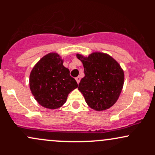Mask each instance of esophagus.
I'll return each mask as SVG.
<instances>
[{"label":"esophagus","instance_id":"34e87169","mask_svg":"<svg viewBox=\"0 0 155 155\" xmlns=\"http://www.w3.org/2000/svg\"><path fill=\"white\" fill-rule=\"evenodd\" d=\"M76 81H77V83L79 84L80 82V80H81V77H80V76H77V77L76 78Z\"/></svg>","mask_w":155,"mask_h":155}]
</instances>
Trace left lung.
<instances>
[{"instance_id":"left-lung-1","label":"left lung","mask_w":155,"mask_h":155,"mask_svg":"<svg viewBox=\"0 0 155 155\" xmlns=\"http://www.w3.org/2000/svg\"><path fill=\"white\" fill-rule=\"evenodd\" d=\"M76 57L83 63L85 75L78 89L87 104L95 111L111 107L124 84V71L120 64L106 53L93 52L88 57L76 54Z\"/></svg>"}]
</instances>
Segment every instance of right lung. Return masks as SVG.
<instances>
[{
    "mask_svg": "<svg viewBox=\"0 0 155 155\" xmlns=\"http://www.w3.org/2000/svg\"><path fill=\"white\" fill-rule=\"evenodd\" d=\"M29 84L35 99L41 106L49 109L61 107L68 94L78 84L63 65L58 53H49L35 65L30 74Z\"/></svg>",
    "mask_w": 155,
    "mask_h": 155,
    "instance_id": "1",
    "label": "right lung"
}]
</instances>
